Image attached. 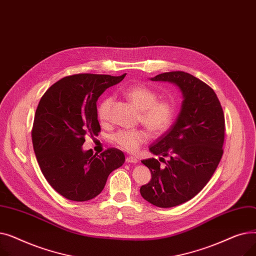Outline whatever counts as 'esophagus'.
Here are the masks:
<instances>
[{
  "instance_id": "34e87169",
  "label": "esophagus",
  "mask_w": 256,
  "mask_h": 256,
  "mask_svg": "<svg viewBox=\"0 0 256 256\" xmlns=\"http://www.w3.org/2000/svg\"><path fill=\"white\" fill-rule=\"evenodd\" d=\"M126 163H132V164H137L138 163V160L135 156H128L126 158Z\"/></svg>"
}]
</instances>
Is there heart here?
<instances>
[{
	"mask_svg": "<svg viewBox=\"0 0 256 256\" xmlns=\"http://www.w3.org/2000/svg\"><path fill=\"white\" fill-rule=\"evenodd\" d=\"M122 92L128 102L140 111L141 122L152 136L158 137L170 128L176 117V106L172 102L160 100L158 93L143 84L130 85ZM112 102L113 98L111 96H106L98 104L96 114L102 122L109 118ZM147 138L148 135L143 130H119L113 136V141L120 148L128 152H135Z\"/></svg>",
	"mask_w": 256,
	"mask_h": 256,
	"instance_id": "b5f03b06",
	"label": "heart"
}]
</instances>
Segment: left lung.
<instances>
[{
	"label": "left lung",
	"mask_w": 256,
	"mask_h": 256,
	"mask_svg": "<svg viewBox=\"0 0 256 256\" xmlns=\"http://www.w3.org/2000/svg\"><path fill=\"white\" fill-rule=\"evenodd\" d=\"M152 80L176 85L184 98L176 122L150 147L160 158L141 160L152 173L150 182L140 188L141 196L166 208L192 199L212 176L223 154L225 119L216 93L196 76L170 72ZM160 162L166 167L160 168Z\"/></svg>",
	"instance_id": "left-lung-1"
}]
</instances>
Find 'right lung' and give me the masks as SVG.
I'll return each instance as SVG.
<instances>
[{"label": "right lung", "instance_id": "1", "mask_svg": "<svg viewBox=\"0 0 256 256\" xmlns=\"http://www.w3.org/2000/svg\"><path fill=\"white\" fill-rule=\"evenodd\" d=\"M120 76L78 74L52 85L36 109L32 128L33 148L48 182L60 195L72 201L96 197L109 174L122 166L126 158L117 148L100 156L84 152L86 136L100 132L96 102L106 88L118 84Z\"/></svg>", "mask_w": 256, "mask_h": 256}]
</instances>
